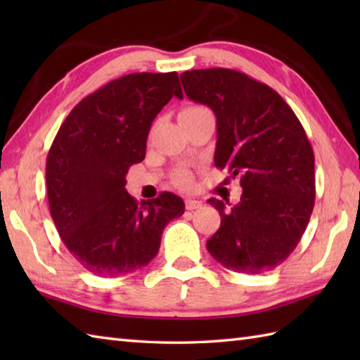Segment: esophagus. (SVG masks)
Returning <instances> with one entry per match:
<instances>
[{
  "label": "esophagus",
  "instance_id": "34e87169",
  "mask_svg": "<svg viewBox=\"0 0 360 360\" xmlns=\"http://www.w3.org/2000/svg\"><path fill=\"white\" fill-rule=\"evenodd\" d=\"M201 205H202L201 201L192 200V198H188V200H186V209L187 210H196V209H200Z\"/></svg>",
  "mask_w": 360,
  "mask_h": 360
}]
</instances>
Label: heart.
Instances as JSON below:
<instances>
[{
	"label": "heart",
	"mask_w": 360,
	"mask_h": 360,
	"mask_svg": "<svg viewBox=\"0 0 360 360\" xmlns=\"http://www.w3.org/2000/svg\"><path fill=\"white\" fill-rule=\"evenodd\" d=\"M201 110H205V108H202V106H196V105H195V106H187V108H184L181 112L201 111ZM176 182H178V184H179L181 187H190V186H192V176H190L188 172L181 170L178 174H176Z\"/></svg>",
	"instance_id": "1"
}]
</instances>
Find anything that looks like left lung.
I'll return each instance as SVG.
<instances>
[{
    "mask_svg": "<svg viewBox=\"0 0 360 360\" xmlns=\"http://www.w3.org/2000/svg\"><path fill=\"white\" fill-rule=\"evenodd\" d=\"M190 101L217 116L215 165L240 174L241 201L209 202L221 226L207 250L227 269L272 271L292 254L316 198L314 153L290 106L264 83L226 68L181 74Z\"/></svg>",
    "mask_w": 360,
    "mask_h": 360,
    "instance_id": "1",
    "label": "left lung"
}]
</instances>
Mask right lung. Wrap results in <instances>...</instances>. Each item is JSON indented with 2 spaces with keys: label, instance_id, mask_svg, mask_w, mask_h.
I'll list each match as a JSON object with an SVG mask.
<instances>
[{
  "label": "right lung",
  "instance_id": "add662e5",
  "mask_svg": "<svg viewBox=\"0 0 360 360\" xmlns=\"http://www.w3.org/2000/svg\"><path fill=\"white\" fill-rule=\"evenodd\" d=\"M176 96L178 72H136L111 80L74 106L46 159L51 217L65 246L98 277H117L158 255L168 221L184 213L170 192L137 202L125 186L142 162L151 122Z\"/></svg>",
  "mask_w": 360,
  "mask_h": 360
}]
</instances>
